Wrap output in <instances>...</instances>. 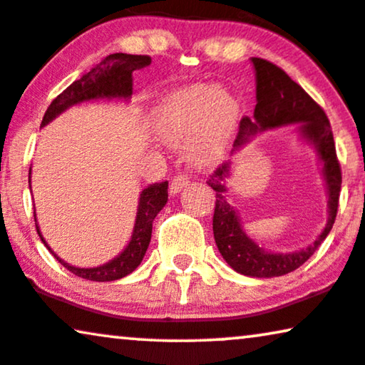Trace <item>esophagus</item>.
<instances>
[{"label":"esophagus","instance_id":"34e87169","mask_svg":"<svg viewBox=\"0 0 365 365\" xmlns=\"http://www.w3.org/2000/svg\"><path fill=\"white\" fill-rule=\"evenodd\" d=\"M188 182H190V178H188L187 175H177V177H173V180L170 182V192H172L173 195L178 193V192H182V188L187 187Z\"/></svg>","mask_w":365,"mask_h":365}]
</instances>
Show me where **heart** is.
<instances>
[{
  "mask_svg": "<svg viewBox=\"0 0 365 365\" xmlns=\"http://www.w3.org/2000/svg\"><path fill=\"white\" fill-rule=\"evenodd\" d=\"M240 120L238 101L227 89L192 84L170 92L157 107V129L172 143L188 142L198 165L217 162L227 150Z\"/></svg>",
  "mask_w": 365,
  "mask_h": 365,
  "instance_id": "b5f03b06",
  "label": "heart"
}]
</instances>
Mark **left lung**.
Instances as JSON below:
<instances>
[{
	"label": "left lung",
	"mask_w": 365,
	"mask_h": 365,
	"mask_svg": "<svg viewBox=\"0 0 365 365\" xmlns=\"http://www.w3.org/2000/svg\"><path fill=\"white\" fill-rule=\"evenodd\" d=\"M251 61H253L256 71V101L258 102L255 107V120L250 117H243L240 120L235 147L243 145L253 133L259 130L302 122V135L314 143L321 162L324 163L322 172H324L327 190H329V220H327L324 232L319 235L314 245L307 246L306 250L297 251V253L278 255L261 250L253 240L246 236L241 230L238 215L223 197V192L227 190L223 180L228 177L230 162L223 163L210 175L207 183L217 192L213 236L220 253L225 261L241 274L253 276V278H273V276L291 273L301 264H304L329 235L332 225L336 222L342 173L337 160L329 119L322 107L279 66L261 58H253Z\"/></svg>",
	"instance_id": "8db88e82"
}]
</instances>
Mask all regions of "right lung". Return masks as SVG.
<instances>
[{"instance_id":"1","label":"right lung","mask_w":365,"mask_h":365,"mask_svg":"<svg viewBox=\"0 0 365 365\" xmlns=\"http://www.w3.org/2000/svg\"><path fill=\"white\" fill-rule=\"evenodd\" d=\"M152 63L150 56H137V54H124L115 53L106 56L99 64H96L89 73H86L81 79L74 81L68 89L61 92L56 99L51 102V106L46 110L41 125H46L48 122L59 115L61 112L68 107L79 104V102L91 101V99H112V97H124L129 99L132 96V73L137 69L145 68ZM31 173V170H29ZM168 182L153 183L150 187L143 188L140 193V202H138L135 227L130 238V243L122 253L109 263L97 266V268H76L59 258L53 250L46 245V241L39 233V227L36 223L38 235L43 240L54 258L59 261L64 268H68L71 273L79 276V278L89 281H115L130 274L133 269L140 264V261L145 255L152 238V223L155 220L157 213L165 207L168 200ZM36 222V218H34Z\"/></svg>"}]
</instances>
